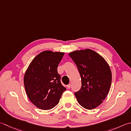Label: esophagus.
<instances>
[{
  "mask_svg": "<svg viewBox=\"0 0 131 131\" xmlns=\"http://www.w3.org/2000/svg\"><path fill=\"white\" fill-rule=\"evenodd\" d=\"M67 88H68V89H70V88H71V84H69L68 85H67Z\"/></svg>",
  "mask_w": 131,
  "mask_h": 131,
  "instance_id": "1",
  "label": "esophagus"
}]
</instances>
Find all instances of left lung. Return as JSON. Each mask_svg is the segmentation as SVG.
<instances>
[{
  "label": "left lung",
  "mask_w": 131,
  "mask_h": 131,
  "mask_svg": "<svg viewBox=\"0 0 131 131\" xmlns=\"http://www.w3.org/2000/svg\"><path fill=\"white\" fill-rule=\"evenodd\" d=\"M77 66L81 77V89L74 93L83 108L93 110L99 106L108 94L112 73L106 60L95 51L87 49L69 54Z\"/></svg>",
  "instance_id": "8db88e82"
}]
</instances>
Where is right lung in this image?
Here are the masks:
<instances>
[{"label": "right lung", "instance_id": "right-lung-1", "mask_svg": "<svg viewBox=\"0 0 131 131\" xmlns=\"http://www.w3.org/2000/svg\"><path fill=\"white\" fill-rule=\"evenodd\" d=\"M64 54L43 51L36 56L26 70L24 77L25 91L30 101L38 108H53L66 90L57 72Z\"/></svg>", "mask_w": 131, "mask_h": 131}]
</instances>
